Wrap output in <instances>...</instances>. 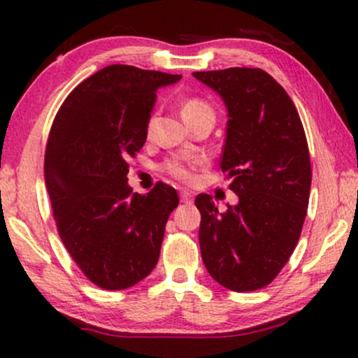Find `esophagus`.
Segmentation results:
<instances>
[{"label":"esophagus","mask_w":358,"mask_h":358,"mask_svg":"<svg viewBox=\"0 0 358 358\" xmlns=\"http://www.w3.org/2000/svg\"><path fill=\"white\" fill-rule=\"evenodd\" d=\"M180 199H182L183 203H192V195L188 192L180 193Z\"/></svg>","instance_id":"esophagus-1"}]
</instances>
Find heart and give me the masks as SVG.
Returning <instances> with one entry per match:
<instances>
[{
    "instance_id": "1",
    "label": "heart",
    "mask_w": 358,
    "mask_h": 358,
    "mask_svg": "<svg viewBox=\"0 0 358 358\" xmlns=\"http://www.w3.org/2000/svg\"><path fill=\"white\" fill-rule=\"evenodd\" d=\"M205 113H212V109L210 106H208L207 102H203L202 99H195V97H192V99H187L182 104V117L185 119V122H190L192 119H195L196 116H200V114H205ZM153 127H155V116H151L148 119L146 133L148 134L153 133ZM163 170L168 171L171 176H175V178L180 180V182H190L192 180V171L188 170V165L187 163L180 162V159H170V162H166L165 165H163Z\"/></svg>"
}]
</instances>
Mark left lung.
<instances>
[{
    "mask_svg": "<svg viewBox=\"0 0 358 358\" xmlns=\"http://www.w3.org/2000/svg\"><path fill=\"white\" fill-rule=\"evenodd\" d=\"M227 108L222 171L239 203L220 212L195 199L200 250L208 274L227 289L268 286L296 248L306 217L311 165L301 119L286 90L261 69L193 72Z\"/></svg>",
    "mask_w": 358,
    "mask_h": 358,
    "instance_id": "left-lung-1",
    "label": "left lung"
}]
</instances>
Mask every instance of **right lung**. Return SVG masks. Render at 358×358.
I'll return each mask as SVG.
<instances>
[{
  "mask_svg": "<svg viewBox=\"0 0 358 358\" xmlns=\"http://www.w3.org/2000/svg\"><path fill=\"white\" fill-rule=\"evenodd\" d=\"M182 76L109 65L60 106L45 151V183L57 231L89 281L126 289L158 262L166 220L178 205L170 185L146 195L127 185V159L146 143L156 90Z\"/></svg>",
  "mask_w": 358,
  "mask_h": 358,
  "instance_id": "obj_1",
  "label": "right lung"
}]
</instances>
